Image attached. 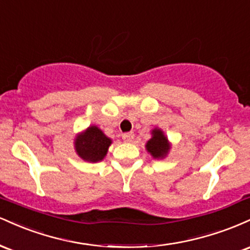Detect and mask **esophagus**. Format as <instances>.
Segmentation results:
<instances>
[{"label": "esophagus", "mask_w": 250, "mask_h": 250, "mask_svg": "<svg viewBox=\"0 0 250 250\" xmlns=\"http://www.w3.org/2000/svg\"><path fill=\"white\" fill-rule=\"evenodd\" d=\"M122 139L125 142H131L134 139V133H125L122 135Z\"/></svg>", "instance_id": "obj_1"}]
</instances>
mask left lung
I'll use <instances>...</instances> for the list:
<instances>
[{
    "label": "left lung",
    "mask_w": 250,
    "mask_h": 250,
    "mask_svg": "<svg viewBox=\"0 0 250 250\" xmlns=\"http://www.w3.org/2000/svg\"><path fill=\"white\" fill-rule=\"evenodd\" d=\"M146 149L154 159H163L170 150V143L161 129L155 128L151 130V139L146 145Z\"/></svg>",
    "instance_id": "obj_1"
}]
</instances>
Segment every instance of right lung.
<instances>
[{
    "label": "right lung",
    "mask_w": 250,
    "mask_h": 250,
    "mask_svg": "<svg viewBox=\"0 0 250 250\" xmlns=\"http://www.w3.org/2000/svg\"><path fill=\"white\" fill-rule=\"evenodd\" d=\"M75 150L82 160L87 162H99L107 155L111 140L103 134L96 125H90L75 139Z\"/></svg>",
    "instance_id": "right-lung-1"
}]
</instances>
